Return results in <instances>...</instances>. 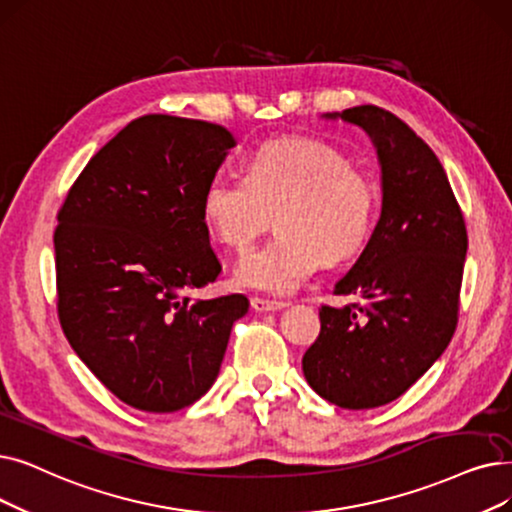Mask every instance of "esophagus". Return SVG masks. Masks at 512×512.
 Segmentation results:
<instances>
[{"label": "esophagus", "mask_w": 512, "mask_h": 512, "mask_svg": "<svg viewBox=\"0 0 512 512\" xmlns=\"http://www.w3.org/2000/svg\"><path fill=\"white\" fill-rule=\"evenodd\" d=\"M251 307L257 311V314H268V311H278L284 307L282 301H268V299H259L253 297L251 299Z\"/></svg>", "instance_id": "esophagus-1"}]
</instances>
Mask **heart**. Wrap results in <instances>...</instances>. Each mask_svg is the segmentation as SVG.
Returning a JSON list of instances; mask_svg holds the SVG:
<instances>
[{
  "instance_id": "obj_1",
  "label": "heart",
  "mask_w": 512,
  "mask_h": 512,
  "mask_svg": "<svg viewBox=\"0 0 512 512\" xmlns=\"http://www.w3.org/2000/svg\"><path fill=\"white\" fill-rule=\"evenodd\" d=\"M278 221V236L244 253L234 284L268 295H291L322 261L358 255L379 217V188L337 148L278 140L261 146L247 175H213L203 217L215 236L244 249Z\"/></svg>"
}]
</instances>
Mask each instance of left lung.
I'll list each match as a JSON object with an SVG mask.
<instances>
[{"instance_id":"1","label":"left lung","mask_w":512,"mask_h":512,"mask_svg":"<svg viewBox=\"0 0 512 512\" xmlns=\"http://www.w3.org/2000/svg\"><path fill=\"white\" fill-rule=\"evenodd\" d=\"M368 133L383 205L362 255L335 284L360 299L322 305L320 335L303 355L309 387L347 410L385 406L446 351L458 322L466 228L435 152L389 110L326 113Z\"/></svg>"}]
</instances>
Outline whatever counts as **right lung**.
Wrapping results in <instances>:
<instances>
[{
	"mask_svg": "<svg viewBox=\"0 0 512 512\" xmlns=\"http://www.w3.org/2000/svg\"><path fill=\"white\" fill-rule=\"evenodd\" d=\"M234 146L215 123L140 117L94 154L58 213L62 330L131 408L175 412L201 399L249 311L244 295H184L221 272L203 194Z\"/></svg>",
	"mask_w": 512,
	"mask_h": 512,
	"instance_id": "1",
	"label": "right lung"
}]
</instances>
